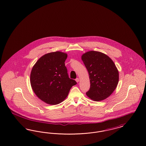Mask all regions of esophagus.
Segmentation results:
<instances>
[{"label": "esophagus", "mask_w": 146, "mask_h": 146, "mask_svg": "<svg viewBox=\"0 0 146 146\" xmlns=\"http://www.w3.org/2000/svg\"><path fill=\"white\" fill-rule=\"evenodd\" d=\"M76 81L77 82H79V78H77L76 79Z\"/></svg>", "instance_id": "esophagus-1"}]
</instances>
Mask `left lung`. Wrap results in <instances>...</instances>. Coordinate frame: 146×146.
I'll use <instances>...</instances> for the list:
<instances>
[{
  "label": "left lung",
  "mask_w": 146,
  "mask_h": 146,
  "mask_svg": "<svg viewBox=\"0 0 146 146\" xmlns=\"http://www.w3.org/2000/svg\"><path fill=\"white\" fill-rule=\"evenodd\" d=\"M82 59L88 70L90 81V88L86 95L94 101L107 98L115 91L119 80L116 65L108 55L97 51L85 52Z\"/></svg>",
  "instance_id": "obj_1"
}]
</instances>
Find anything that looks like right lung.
Wrapping results in <instances>:
<instances>
[{
	"mask_svg": "<svg viewBox=\"0 0 146 146\" xmlns=\"http://www.w3.org/2000/svg\"><path fill=\"white\" fill-rule=\"evenodd\" d=\"M66 53L49 52L44 55L33 66L30 84L35 94L43 102L56 105L67 97L71 88L76 82L68 75L64 62Z\"/></svg>",
	"mask_w": 146,
	"mask_h": 146,
	"instance_id": "right-lung-1",
	"label": "right lung"
}]
</instances>
